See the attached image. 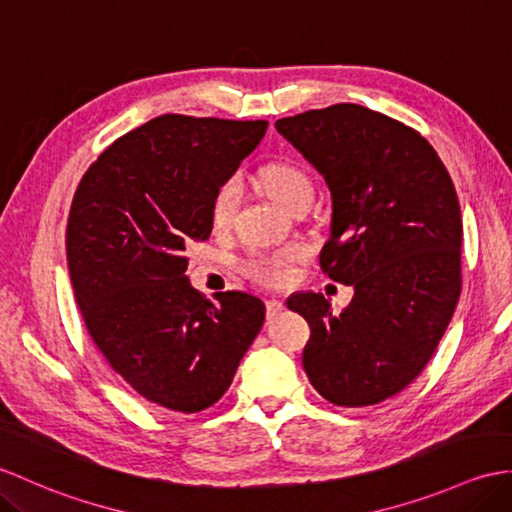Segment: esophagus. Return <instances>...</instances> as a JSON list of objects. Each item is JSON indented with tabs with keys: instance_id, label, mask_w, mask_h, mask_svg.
I'll list each match as a JSON object with an SVG mask.
<instances>
[{
	"instance_id": "esophagus-1",
	"label": "esophagus",
	"mask_w": 512,
	"mask_h": 512,
	"mask_svg": "<svg viewBox=\"0 0 512 512\" xmlns=\"http://www.w3.org/2000/svg\"><path fill=\"white\" fill-rule=\"evenodd\" d=\"M283 310H285L283 301H279V299H268V301H266V312H268V318H275V316H279Z\"/></svg>"
}]
</instances>
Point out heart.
Here are the masks:
<instances>
[{"label": "heart", "mask_w": 512, "mask_h": 512, "mask_svg": "<svg viewBox=\"0 0 512 512\" xmlns=\"http://www.w3.org/2000/svg\"><path fill=\"white\" fill-rule=\"evenodd\" d=\"M259 178L268 196L281 207H288L290 202L299 196H305V194L312 196L310 176L288 161L266 163L264 168L259 170ZM240 194H242V187L237 178H229V181H224L218 187L216 196L211 200V220L216 227L220 229L229 227L233 220V213L237 205H240ZM303 255H305V248L301 244H290L285 248H279L275 253H253L246 261V270L248 275L255 277L261 283L281 285L290 279V272H292L290 266Z\"/></svg>", "instance_id": "1"}]
</instances>
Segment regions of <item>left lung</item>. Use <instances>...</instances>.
<instances>
[{
    "mask_svg": "<svg viewBox=\"0 0 512 512\" xmlns=\"http://www.w3.org/2000/svg\"><path fill=\"white\" fill-rule=\"evenodd\" d=\"M275 126L325 178L331 235L320 268L355 290L340 314L323 294L290 296L312 329L303 368L336 406H375L419 377L454 316L462 283L454 183L417 130L360 104Z\"/></svg>",
    "mask_w": 512,
    "mask_h": 512,
    "instance_id": "1",
    "label": "left lung"
}]
</instances>
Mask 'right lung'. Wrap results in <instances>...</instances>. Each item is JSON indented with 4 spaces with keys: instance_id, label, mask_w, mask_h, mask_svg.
Masks as SVG:
<instances>
[{
    "instance_id": "right-lung-1",
    "label": "right lung",
    "mask_w": 512,
    "mask_h": 512,
    "mask_svg": "<svg viewBox=\"0 0 512 512\" xmlns=\"http://www.w3.org/2000/svg\"><path fill=\"white\" fill-rule=\"evenodd\" d=\"M268 122L161 115L106 148L67 220V266L93 342L157 408L192 414L229 390L257 338V296L192 288L187 246L205 242L211 200Z\"/></svg>"
}]
</instances>
